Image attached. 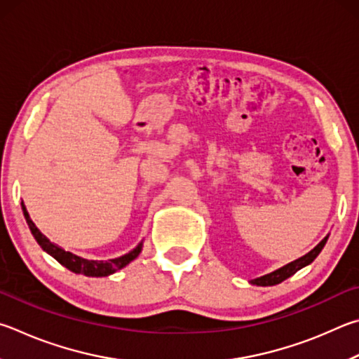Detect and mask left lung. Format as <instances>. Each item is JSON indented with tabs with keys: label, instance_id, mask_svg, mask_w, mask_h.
Masks as SVG:
<instances>
[{
	"label": "left lung",
	"instance_id": "8db88e82",
	"mask_svg": "<svg viewBox=\"0 0 359 359\" xmlns=\"http://www.w3.org/2000/svg\"><path fill=\"white\" fill-rule=\"evenodd\" d=\"M327 240H328V236L325 237L322 242L314 248V250H311L308 254H304L303 257L293 260V262L284 265V266H281V269H278L275 271L269 273V275H264V276H260V278L252 279V281H250V283L251 284H256V285H276L279 283L285 281V279L290 278L292 275H295L298 270H302L303 266L309 265L311 262H314V259L323 250V246H325V243H327Z\"/></svg>",
	"mask_w": 359,
	"mask_h": 359
}]
</instances>
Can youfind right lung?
<instances>
[{
	"label": "right lung",
	"instance_id": "obj_1",
	"mask_svg": "<svg viewBox=\"0 0 359 359\" xmlns=\"http://www.w3.org/2000/svg\"><path fill=\"white\" fill-rule=\"evenodd\" d=\"M22 210L25 215L26 223H28L31 233L34 236L36 242L41 245L43 251H47L50 256H53L57 262L61 265L66 266L70 271L78 273V275H84V276H94V278H102V276H108L113 275L117 270L123 269V266L128 265L132 260L140 256V252L142 250V243L135 248L127 254H123L121 257L116 259H109V260H89V259H83L76 254H72L69 251H64L61 246H57L55 243H51L50 240L43 236V233L37 229V226L32 223V219L29 218V213L26 210L25 204L22 202Z\"/></svg>",
	"mask_w": 359,
	"mask_h": 359
}]
</instances>
